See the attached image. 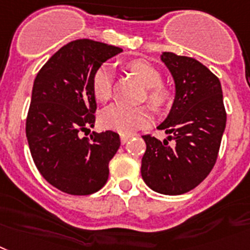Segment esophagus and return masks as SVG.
<instances>
[{
    "label": "esophagus",
    "instance_id": "obj_1",
    "mask_svg": "<svg viewBox=\"0 0 250 250\" xmlns=\"http://www.w3.org/2000/svg\"><path fill=\"white\" fill-rule=\"evenodd\" d=\"M131 137H132V136H128V135H121V142H122V145L127 144V142H128L129 140H131Z\"/></svg>",
    "mask_w": 250,
    "mask_h": 250
}]
</instances>
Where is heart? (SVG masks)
<instances>
[{
  "instance_id": "1",
  "label": "heart",
  "mask_w": 250,
  "mask_h": 250,
  "mask_svg": "<svg viewBox=\"0 0 250 250\" xmlns=\"http://www.w3.org/2000/svg\"><path fill=\"white\" fill-rule=\"evenodd\" d=\"M128 68L141 80L148 89L147 99L152 105L160 108L169 100V93L161 87V75L147 61L135 60L129 62ZM113 68L109 63H103L95 71L93 77L94 95L100 102H106L112 96ZM102 125L108 129L117 131L122 135H132L138 129L151 125L152 114L146 106L131 108L115 103L105 108L100 114Z\"/></svg>"
}]
</instances>
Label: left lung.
<instances>
[{
  "mask_svg": "<svg viewBox=\"0 0 250 250\" xmlns=\"http://www.w3.org/2000/svg\"><path fill=\"white\" fill-rule=\"evenodd\" d=\"M170 71L175 98L170 112L157 129L167 136L161 142L144 136L142 179L151 189L177 196L196 188L212 170L226 127L220 80L194 58L163 52ZM174 140L173 145L167 141Z\"/></svg>",
  "mask_w": 250,
  "mask_h": 250,
  "instance_id": "left-lung-1",
  "label": "left lung"
}]
</instances>
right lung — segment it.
<instances>
[{
    "mask_svg": "<svg viewBox=\"0 0 250 250\" xmlns=\"http://www.w3.org/2000/svg\"><path fill=\"white\" fill-rule=\"evenodd\" d=\"M123 50L79 39L47 61L34 80L26 138L35 167L48 183L73 196L98 192L106 183L109 161L121 146L113 131H90L95 123V71Z\"/></svg>",
    "mask_w": 250,
    "mask_h": 250,
    "instance_id": "add662e5",
    "label": "right lung"
}]
</instances>
